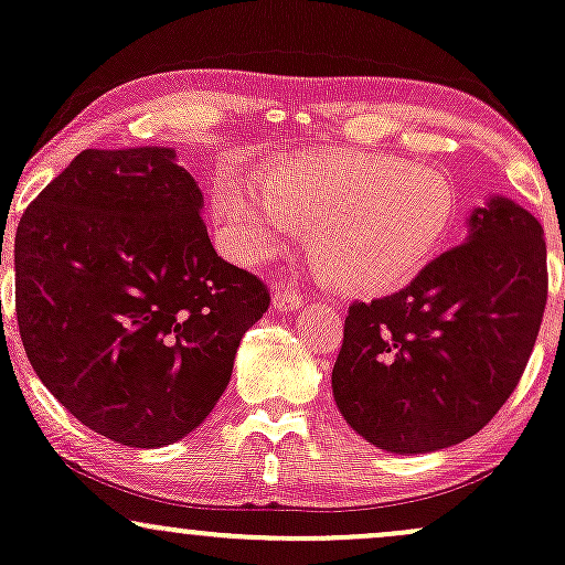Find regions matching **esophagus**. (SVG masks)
Segmentation results:
<instances>
[{
    "label": "esophagus",
    "instance_id": "1",
    "mask_svg": "<svg viewBox=\"0 0 565 565\" xmlns=\"http://www.w3.org/2000/svg\"><path fill=\"white\" fill-rule=\"evenodd\" d=\"M271 303H275V309H280V312H296V309H301L303 296L296 294V290H288L285 285H275V290H271Z\"/></svg>",
    "mask_w": 565,
    "mask_h": 565
}]
</instances>
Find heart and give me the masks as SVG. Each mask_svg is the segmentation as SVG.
<instances>
[{
	"instance_id": "1",
	"label": "heart",
	"mask_w": 565,
	"mask_h": 565,
	"mask_svg": "<svg viewBox=\"0 0 565 565\" xmlns=\"http://www.w3.org/2000/svg\"><path fill=\"white\" fill-rule=\"evenodd\" d=\"M213 207L224 243L243 262H264L312 224V253L335 280L390 294L422 275L456 218L451 181L392 154H301L269 179L221 170Z\"/></svg>"
}]
</instances>
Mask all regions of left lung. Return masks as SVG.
Here are the masks:
<instances>
[{"label":"left lung","mask_w":565,"mask_h":565,"mask_svg":"<svg viewBox=\"0 0 565 565\" xmlns=\"http://www.w3.org/2000/svg\"><path fill=\"white\" fill-rule=\"evenodd\" d=\"M547 303L542 224L507 198L475 207L470 234L397 294L354 301L333 397L358 435L390 454L456 446L507 403Z\"/></svg>","instance_id":"obj_1"}]
</instances>
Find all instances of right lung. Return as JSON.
Returning <instances> with one entry per match:
<instances>
[{"instance_id":"add662e5","label":"right lung","mask_w":565,"mask_h":565,"mask_svg":"<svg viewBox=\"0 0 565 565\" xmlns=\"http://www.w3.org/2000/svg\"><path fill=\"white\" fill-rule=\"evenodd\" d=\"M200 211L173 149H85L18 224L23 350L74 419L122 446L198 429L269 307L266 285L215 253Z\"/></svg>"}]
</instances>
